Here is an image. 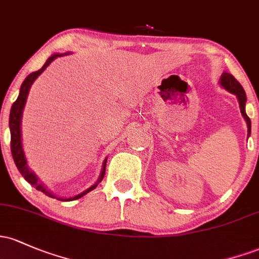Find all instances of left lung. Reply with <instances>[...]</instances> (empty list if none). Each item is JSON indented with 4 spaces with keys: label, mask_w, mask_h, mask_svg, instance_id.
I'll use <instances>...</instances> for the list:
<instances>
[{
    "label": "left lung",
    "mask_w": 259,
    "mask_h": 259,
    "mask_svg": "<svg viewBox=\"0 0 259 259\" xmlns=\"http://www.w3.org/2000/svg\"><path fill=\"white\" fill-rule=\"evenodd\" d=\"M220 86L223 88H225L227 92L232 93L237 97L238 104H240V109H241V114H242L243 118H245L246 124H247V139L249 138L251 135V119L248 118L246 113V102H247V97H246V92L243 90L242 86L240 84V82L236 79L231 73L229 72H224L220 77Z\"/></svg>",
    "instance_id": "left-lung-1"
}]
</instances>
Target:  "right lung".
Wrapping results in <instances>:
<instances>
[{"instance_id": "obj_1", "label": "right lung", "mask_w": 259, "mask_h": 259, "mask_svg": "<svg viewBox=\"0 0 259 259\" xmlns=\"http://www.w3.org/2000/svg\"><path fill=\"white\" fill-rule=\"evenodd\" d=\"M69 54H71L70 51L69 53H65V54H59V53L53 54V55H51L50 58L45 61V64L42 65V67L40 70H38V71H35V72H32L30 75H28L27 78L23 81V83H22L21 90H19L18 98H17V101L13 103L12 108H11V113H10L11 152H12V157L14 160V163H16L17 168H18V171L21 172V175L23 176L24 180L27 181L28 183H30L32 186L35 187V189L40 190V192L44 193V194H47L48 197L56 198V199H59V200H62V201L76 200V199H79L81 197H83V195H86L87 193H90L91 190L95 189L96 187L98 186L99 182L103 180V177H104V173H106V166H107V157H106V160L103 161V166H102L101 175H99L97 182H96L93 186H91L90 188L83 190V192L79 193V194H77V195H73V197H70V198L58 197V195L54 194L51 190L48 189L47 187H45L44 184L39 181L38 176H36L35 173H34L32 169L29 168V166H28L27 158H25V155L23 151V145H22L21 125H22V115H23L24 106H25V103H27V98H28V95H29V90H30V87H32V84L34 83V81H35V79L38 78L42 72H44V70L47 69V67L49 66L51 62L55 60L56 58H60V56H64V55H69Z\"/></svg>"}]
</instances>
